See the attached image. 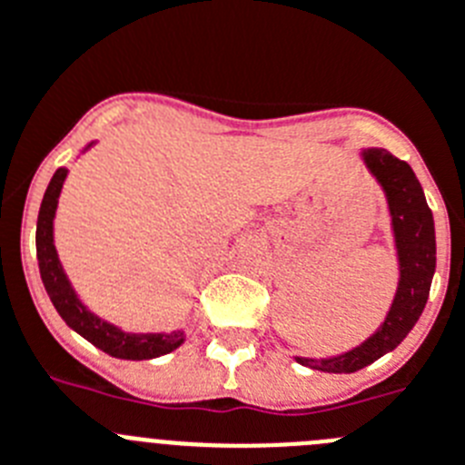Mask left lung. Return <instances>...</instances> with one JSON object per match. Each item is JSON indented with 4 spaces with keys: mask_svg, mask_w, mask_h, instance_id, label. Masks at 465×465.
<instances>
[{
    "mask_svg": "<svg viewBox=\"0 0 465 465\" xmlns=\"http://www.w3.org/2000/svg\"><path fill=\"white\" fill-rule=\"evenodd\" d=\"M361 156H364L366 168L381 182L387 195L401 279H399L397 297L391 302L385 322L361 346L339 357H330V360L297 357L300 364L327 373H355L381 360L385 352L394 351L420 321L421 311L427 306L429 291H431L433 272H436L433 214L412 168L406 161L391 156L387 149H364Z\"/></svg>",
    "mask_w": 465,
    "mask_h": 465,
    "instance_id": "obj_1",
    "label": "left lung"
}]
</instances>
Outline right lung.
<instances>
[{
	"label": "right lung",
	"mask_w": 465,
	"mask_h": 465,
	"mask_svg": "<svg viewBox=\"0 0 465 465\" xmlns=\"http://www.w3.org/2000/svg\"><path fill=\"white\" fill-rule=\"evenodd\" d=\"M66 173V168H59L53 174L36 221L38 272H41L50 302H53L62 321L71 330H75L89 343H94L108 355L119 357V360H154V357L165 355V352H173L174 348H180L184 343V331H170V334H129V331H122L119 327L94 316L68 283L53 240L54 210H57V200L59 193H62Z\"/></svg>",
	"instance_id": "right-lung-1"
}]
</instances>
